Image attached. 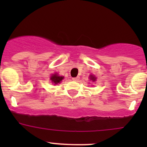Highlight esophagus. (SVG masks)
<instances>
[{"instance_id": "obj_1", "label": "esophagus", "mask_w": 147, "mask_h": 147, "mask_svg": "<svg viewBox=\"0 0 147 147\" xmlns=\"http://www.w3.org/2000/svg\"><path fill=\"white\" fill-rule=\"evenodd\" d=\"M72 79L73 80H75V81H78L80 80V77H76V78H72Z\"/></svg>"}]
</instances>
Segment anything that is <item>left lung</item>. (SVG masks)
Instances as JSON below:
<instances>
[{
	"mask_svg": "<svg viewBox=\"0 0 147 147\" xmlns=\"http://www.w3.org/2000/svg\"><path fill=\"white\" fill-rule=\"evenodd\" d=\"M90 79H91L92 81L95 80V78H94V76H92V75H91V76H90Z\"/></svg>",
	"mask_w": 147,
	"mask_h": 147,
	"instance_id": "left-lung-1",
	"label": "left lung"
}]
</instances>
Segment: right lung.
Wrapping results in <instances>:
<instances>
[{"label":"right lung","instance_id":"1","mask_svg":"<svg viewBox=\"0 0 147 147\" xmlns=\"http://www.w3.org/2000/svg\"><path fill=\"white\" fill-rule=\"evenodd\" d=\"M63 79V77L59 76V75H57V74H55V75H52V77L50 78L51 81L54 83L55 84H57L58 83H60Z\"/></svg>","mask_w":147,"mask_h":147}]
</instances>
